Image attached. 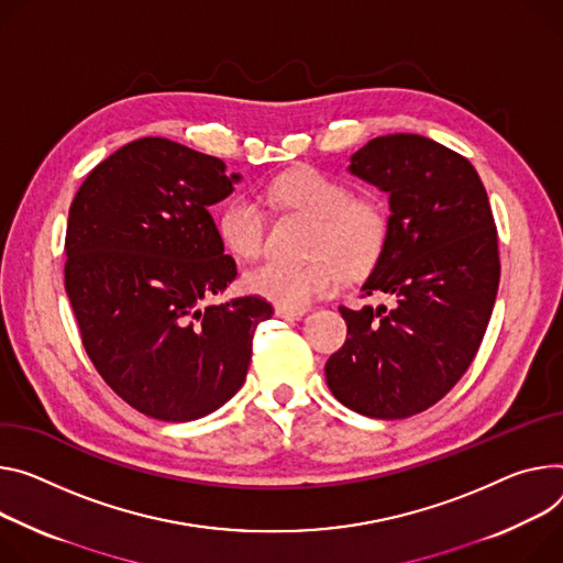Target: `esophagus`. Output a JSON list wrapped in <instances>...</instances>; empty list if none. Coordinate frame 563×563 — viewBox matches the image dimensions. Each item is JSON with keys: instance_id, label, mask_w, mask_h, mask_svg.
<instances>
[{"instance_id": "34e87169", "label": "esophagus", "mask_w": 563, "mask_h": 563, "mask_svg": "<svg viewBox=\"0 0 563 563\" xmlns=\"http://www.w3.org/2000/svg\"><path fill=\"white\" fill-rule=\"evenodd\" d=\"M305 312H308V310L283 308V305H278V308H276V317H280V319H300V317H305Z\"/></svg>"}]
</instances>
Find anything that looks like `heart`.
I'll use <instances>...</instances> for the list:
<instances>
[{"label": "heart", "mask_w": 563, "mask_h": 563, "mask_svg": "<svg viewBox=\"0 0 563 563\" xmlns=\"http://www.w3.org/2000/svg\"><path fill=\"white\" fill-rule=\"evenodd\" d=\"M272 197L319 220L312 240L310 263L265 261L253 267L246 287L283 308L305 310L317 298L328 296L350 272L368 269L384 249L388 216L375 197H352V190L319 170L302 168L278 177L269 186ZM224 244L240 258H255L265 246L267 216L263 203L238 195L224 203L218 220Z\"/></svg>", "instance_id": "b5f03b06"}]
</instances>
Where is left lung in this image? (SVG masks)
<instances>
[{"instance_id": "obj_1", "label": "left lung", "mask_w": 563, "mask_h": 563, "mask_svg": "<svg viewBox=\"0 0 563 563\" xmlns=\"http://www.w3.org/2000/svg\"><path fill=\"white\" fill-rule=\"evenodd\" d=\"M350 173L390 195L362 298L393 302L341 305L347 339L325 379L352 411L401 420L440 401L474 362L500 280L496 224L476 168L427 136H377L354 152Z\"/></svg>"}]
</instances>
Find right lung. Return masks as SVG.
Returning a JSON list of instances; mask_svg holds the SVG:
<instances>
[{
    "instance_id": "right-lung-1",
    "label": "right lung",
    "mask_w": 563,
    "mask_h": 563,
    "mask_svg": "<svg viewBox=\"0 0 563 563\" xmlns=\"http://www.w3.org/2000/svg\"><path fill=\"white\" fill-rule=\"evenodd\" d=\"M240 175L162 136L136 139L78 188L65 238V289L85 352L139 413L188 422L244 384L263 296L207 305L238 276L209 213Z\"/></svg>"
}]
</instances>
